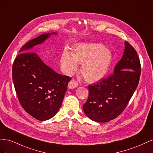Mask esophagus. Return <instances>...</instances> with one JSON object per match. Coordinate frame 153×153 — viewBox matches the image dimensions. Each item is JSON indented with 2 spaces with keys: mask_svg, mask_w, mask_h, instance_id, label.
Segmentation results:
<instances>
[{
  "mask_svg": "<svg viewBox=\"0 0 153 153\" xmlns=\"http://www.w3.org/2000/svg\"><path fill=\"white\" fill-rule=\"evenodd\" d=\"M77 86H78V84L77 82L74 80H72L69 82L68 85V88L69 89H72V88H76Z\"/></svg>",
  "mask_w": 153,
  "mask_h": 153,
  "instance_id": "esophagus-1",
  "label": "esophagus"
}]
</instances>
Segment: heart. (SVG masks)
Wrapping results in <instances>:
<instances>
[{
	"instance_id": "obj_1",
	"label": "heart",
	"mask_w": 153,
	"mask_h": 153,
	"mask_svg": "<svg viewBox=\"0 0 153 153\" xmlns=\"http://www.w3.org/2000/svg\"><path fill=\"white\" fill-rule=\"evenodd\" d=\"M112 62V54L105 46L98 43L76 46L74 53L65 50L61 59L65 72L72 76L77 70V64H82L81 72L86 81H98L107 75Z\"/></svg>"
}]
</instances>
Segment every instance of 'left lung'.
Here are the masks:
<instances>
[{
    "mask_svg": "<svg viewBox=\"0 0 153 153\" xmlns=\"http://www.w3.org/2000/svg\"><path fill=\"white\" fill-rule=\"evenodd\" d=\"M141 73L140 59L134 48L125 41L123 55L114 73L88 86V97L83 105L85 114L97 123L115 119L123 111L138 87Z\"/></svg>",
    "mask_w": 153,
    "mask_h": 153,
    "instance_id": "obj_1",
    "label": "left lung"
}]
</instances>
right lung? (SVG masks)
<instances>
[{
	"label": "right lung",
	"mask_w": 153,
	"mask_h": 153,
	"mask_svg": "<svg viewBox=\"0 0 153 153\" xmlns=\"http://www.w3.org/2000/svg\"><path fill=\"white\" fill-rule=\"evenodd\" d=\"M55 35L57 33H44L27 42L19 51L12 67L19 102L28 114L40 121L50 120L57 114L71 80L68 76L55 72L36 53L32 52L33 47Z\"/></svg>",
	"instance_id": "add662e5"
}]
</instances>
